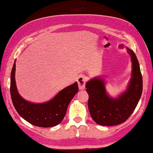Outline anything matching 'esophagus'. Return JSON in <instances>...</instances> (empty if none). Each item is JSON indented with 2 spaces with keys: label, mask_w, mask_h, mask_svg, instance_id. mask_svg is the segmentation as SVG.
<instances>
[{
  "label": "esophagus",
  "mask_w": 153,
  "mask_h": 153,
  "mask_svg": "<svg viewBox=\"0 0 153 153\" xmlns=\"http://www.w3.org/2000/svg\"><path fill=\"white\" fill-rule=\"evenodd\" d=\"M77 83L79 89L83 90L85 88V83H86V77L84 76L81 75L77 78Z\"/></svg>",
  "instance_id": "1"
}]
</instances>
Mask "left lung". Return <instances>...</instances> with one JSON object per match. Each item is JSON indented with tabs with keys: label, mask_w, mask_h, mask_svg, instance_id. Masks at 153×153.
<instances>
[{
	"label": "left lung",
	"mask_w": 153,
	"mask_h": 153,
	"mask_svg": "<svg viewBox=\"0 0 153 153\" xmlns=\"http://www.w3.org/2000/svg\"><path fill=\"white\" fill-rule=\"evenodd\" d=\"M125 45H119L120 48ZM132 61V76L125 91L117 98H112L105 89V80L97 77L86 83L88 94V108L92 118L102 126L120 125L129 118L139 102L143 91V79L137 56L126 48Z\"/></svg>",
	"instance_id": "1"
}]
</instances>
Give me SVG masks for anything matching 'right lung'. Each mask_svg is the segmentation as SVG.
<instances>
[{
	"label": "right lung",
	"mask_w": 153,
	"mask_h": 153,
	"mask_svg": "<svg viewBox=\"0 0 153 153\" xmlns=\"http://www.w3.org/2000/svg\"><path fill=\"white\" fill-rule=\"evenodd\" d=\"M15 60L10 77V94L14 108L19 115L36 126L52 127L59 125L65 117L67 108L78 92L75 82L63 88L51 100L41 104L30 102L21 97L16 87Z\"/></svg>",
	"instance_id": "obj_1"
}]
</instances>
